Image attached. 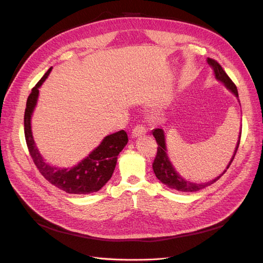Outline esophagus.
<instances>
[{"mask_svg": "<svg viewBox=\"0 0 263 263\" xmlns=\"http://www.w3.org/2000/svg\"><path fill=\"white\" fill-rule=\"evenodd\" d=\"M146 133H147L146 127H144L142 125H137L132 130V136L133 137H139V136H142V135H145Z\"/></svg>", "mask_w": 263, "mask_h": 263, "instance_id": "1", "label": "esophagus"}]
</instances>
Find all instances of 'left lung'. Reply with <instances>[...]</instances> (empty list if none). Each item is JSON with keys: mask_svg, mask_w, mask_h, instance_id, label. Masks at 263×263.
Instances as JSON below:
<instances>
[{"mask_svg": "<svg viewBox=\"0 0 263 263\" xmlns=\"http://www.w3.org/2000/svg\"><path fill=\"white\" fill-rule=\"evenodd\" d=\"M208 63L209 66L212 68L213 70V73L215 79H216L217 81L221 82L224 84V86L228 91L232 92L235 97L238 100V103L240 104L239 99H238V91H237V87L234 84V82L230 80L229 77L226 74V72L222 68L220 67L219 63L217 61H215L211 58H208ZM153 135L154 137L157 140V144H158V151H157V156L154 160L153 163V169L154 172L156 174V177L158 178V180H160L161 183L165 184L168 187L172 189V190H177L180 191V192H196V191H200L206 186H209L211 184H213L214 182H216L222 174H224L227 169L229 168V165L232 164L235 155L238 150V146H239V141H240V136H241V129L239 133V137H238L237 140V145L236 148L234 150V154L230 158V160L228 162V164L226 165L225 170L222 171L218 177H216L215 179H213L212 181L209 182H205V183H195L192 181H189L185 180L183 177L180 176V173L177 172V170L174 169V166L172 164V162L170 161V158L168 156V149H166V144H165V136H164V130L162 128H156L153 130Z\"/></svg>", "mask_w": 263, "mask_h": 263, "instance_id": "8db88e82", "label": "left lung"}]
</instances>
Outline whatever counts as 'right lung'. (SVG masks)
Masks as SVG:
<instances>
[{
    "instance_id": "obj_1",
    "label": "right lung",
    "mask_w": 263,
    "mask_h": 263,
    "mask_svg": "<svg viewBox=\"0 0 263 263\" xmlns=\"http://www.w3.org/2000/svg\"><path fill=\"white\" fill-rule=\"evenodd\" d=\"M52 67L33 87L26 102L25 115H24V130H25L26 144L29 154L33 158L37 169L42 176L52 185L70 194H90L98 192L112 178L115 170L117 157L128 142V136L125 130H119L107 135L101 144L93 149L77 165L71 168H60L46 162L39 153L31 132V116L37 105L39 87L46 81Z\"/></svg>"
}]
</instances>
